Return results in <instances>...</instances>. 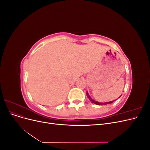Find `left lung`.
<instances>
[{
	"label": "left lung",
	"instance_id": "left-lung-1",
	"mask_svg": "<svg viewBox=\"0 0 150 150\" xmlns=\"http://www.w3.org/2000/svg\"><path fill=\"white\" fill-rule=\"evenodd\" d=\"M86 94H87V96H88V97L89 98V100L91 101V103H94V104H97V105H103V104H111V103H113L115 101H110V102H106V103H99V102H98V101H94V100H93V99H91V98L90 96H89V94H88V91H87V93H86ZM121 97V96H120Z\"/></svg>",
	"mask_w": 150,
	"mask_h": 150
}]
</instances>
